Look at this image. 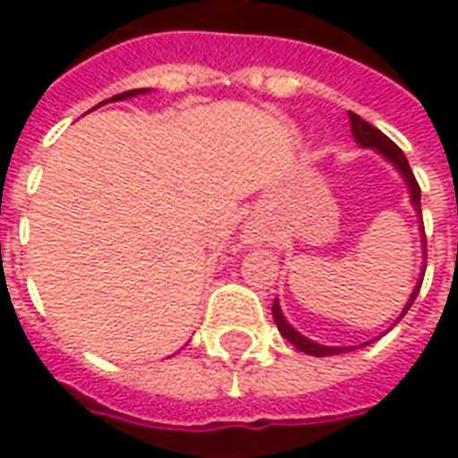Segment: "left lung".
<instances>
[{
	"instance_id": "1",
	"label": "left lung",
	"mask_w": 458,
	"mask_h": 458,
	"mask_svg": "<svg viewBox=\"0 0 458 458\" xmlns=\"http://www.w3.org/2000/svg\"><path fill=\"white\" fill-rule=\"evenodd\" d=\"M348 120H351V131H353V140L355 144L360 147V149H373L375 154H380L390 166H393L400 176H403L404 186H407V193H410V203H412L414 213H417V218H420V242H422V258L427 259V240H424V225H422V208H420V186H417V179H414L412 169H410V161L403 154V149L394 144L390 137H385L383 131L373 127V124H368V122L360 117V114L348 113ZM422 277H424V262H422V272H420V279H417V284L412 287V294L407 299V304L400 311V317L394 318V324L400 321V318L407 314V309L412 307V301L420 294V287H422ZM272 317H275V324H277L279 334L287 338L289 344L294 345L297 351L309 355H318V358H324V355H336V353H345V351H351V348H358V345H324L317 344V341H311L304 334H299L297 328L292 327L287 321V317L282 314V307H279V299H275V304H272ZM393 324V327H394ZM368 344H373V341H368ZM363 344V345H368Z\"/></svg>"
}]
</instances>
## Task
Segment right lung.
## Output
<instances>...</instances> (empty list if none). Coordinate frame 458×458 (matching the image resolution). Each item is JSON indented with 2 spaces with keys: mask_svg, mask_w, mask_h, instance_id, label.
<instances>
[{
  "mask_svg": "<svg viewBox=\"0 0 458 458\" xmlns=\"http://www.w3.org/2000/svg\"><path fill=\"white\" fill-rule=\"evenodd\" d=\"M151 93V88H140V90H127V93H120L114 95V98H110V103H120V100H130V98H137V95H147ZM107 103V100H105ZM103 105V103H100Z\"/></svg>",
  "mask_w": 458,
  "mask_h": 458,
  "instance_id": "obj_1",
  "label": "right lung"
}]
</instances>
